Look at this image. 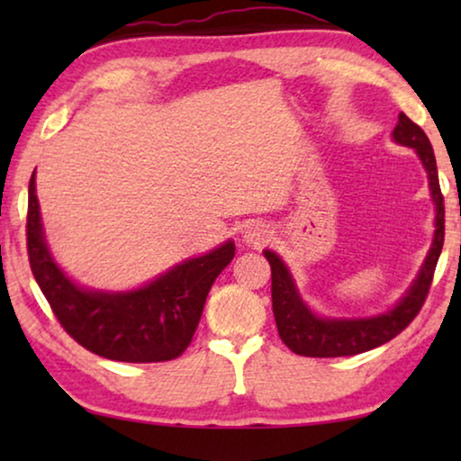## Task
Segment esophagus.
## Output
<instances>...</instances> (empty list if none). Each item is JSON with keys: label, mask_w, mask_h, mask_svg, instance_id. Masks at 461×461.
<instances>
[{"label": "esophagus", "mask_w": 461, "mask_h": 461, "mask_svg": "<svg viewBox=\"0 0 461 461\" xmlns=\"http://www.w3.org/2000/svg\"><path fill=\"white\" fill-rule=\"evenodd\" d=\"M270 237H273V232L262 222H251L243 230V243L249 245V248H260V245L270 241Z\"/></svg>", "instance_id": "34e87169"}]
</instances>
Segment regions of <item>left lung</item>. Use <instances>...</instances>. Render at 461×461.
I'll use <instances>...</instances> for the list:
<instances>
[{
	"label": "left lung",
	"instance_id": "1",
	"mask_svg": "<svg viewBox=\"0 0 461 461\" xmlns=\"http://www.w3.org/2000/svg\"><path fill=\"white\" fill-rule=\"evenodd\" d=\"M393 140L401 147H409L420 157L421 166L428 174V188L434 203V235L428 249L426 260L421 264L418 276L399 302L386 312L371 317H321L302 300L300 289L295 285L294 275L279 254L264 249V258L273 270V312L276 330L285 346L302 357H352L390 342L399 336L415 319L424 304L430 289L434 268H437L440 249L445 241V205L438 186L437 159L432 144L418 123H413L405 113H399V123L393 130Z\"/></svg>",
	"mask_w": 461,
	"mask_h": 461
}]
</instances>
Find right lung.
Here are the masks:
<instances>
[{
	"mask_svg": "<svg viewBox=\"0 0 461 461\" xmlns=\"http://www.w3.org/2000/svg\"><path fill=\"white\" fill-rule=\"evenodd\" d=\"M27 251L37 285L75 342L94 355L123 363H159L191 344L216 276L235 258V241L188 258L128 292L75 283L54 260L41 224L35 172L29 182Z\"/></svg>",
	"mask_w": 461,
	"mask_h": 461,
	"instance_id": "right-lung-1",
	"label": "right lung"
}]
</instances>
